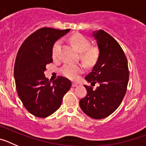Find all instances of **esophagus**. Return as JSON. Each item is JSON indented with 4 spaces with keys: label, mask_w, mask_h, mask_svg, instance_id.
I'll return each instance as SVG.
<instances>
[{
    "label": "esophagus",
    "mask_w": 146,
    "mask_h": 146,
    "mask_svg": "<svg viewBox=\"0 0 146 146\" xmlns=\"http://www.w3.org/2000/svg\"><path fill=\"white\" fill-rule=\"evenodd\" d=\"M77 82H72V87H76V86H77Z\"/></svg>",
    "instance_id": "34e87169"
}]
</instances>
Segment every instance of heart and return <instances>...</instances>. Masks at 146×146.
<instances>
[{"label": "heart", "instance_id": "heart-1", "mask_svg": "<svg viewBox=\"0 0 146 146\" xmlns=\"http://www.w3.org/2000/svg\"><path fill=\"white\" fill-rule=\"evenodd\" d=\"M71 42L80 52L81 58L87 65H94L99 57V51L96 47H90V42L86 37L81 34H74L71 37ZM62 46L61 40H58L52 46V55L54 58L58 57ZM83 68L79 65L66 64L62 67L61 72L65 77L70 80H76L83 72Z\"/></svg>", "mask_w": 146, "mask_h": 146}]
</instances>
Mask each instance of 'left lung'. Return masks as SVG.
Returning a JSON list of instances; mask_svg holds the SVG:
<instances>
[{
	"label": "left lung",
	"mask_w": 146,
	"mask_h": 146,
	"mask_svg": "<svg viewBox=\"0 0 146 146\" xmlns=\"http://www.w3.org/2000/svg\"><path fill=\"white\" fill-rule=\"evenodd\" d=\"M99 48V57L86 81L99 87L85 86L86 96L81 99L80 107L87 115L94 119L109 116L119 107L126 92L129 82L127 59L114 38L102 30L93 32Z\"/></svg>",
	"instance_id": "1"
}]
</instances>
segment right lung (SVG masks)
<instances>
[{"instance_id":"1","label":"right lung","mask_w":146,"mask_h":146,"mask_svg":"<svg viewBox=\"0 0 146 146\" xmlns=\"http://www.w3.org/2000/svg\"><path fill=\"white\" fill-rule=\"evenodd\" d=\"M70 31L42 28L30 35L22 44L15 64V80L18 96L27 110L46 118L60 107L64 94L72 86L63 77L51 82L44 72L52 62V49L55 42Z\"/></svg>"}]
</instances>
